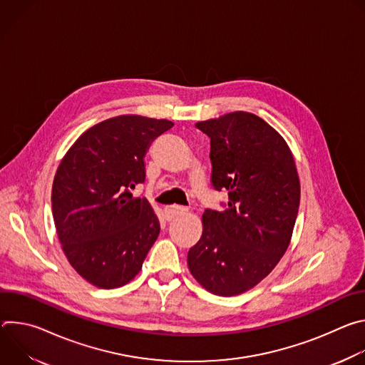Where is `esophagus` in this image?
Segmentation results:
<instances>
[{"label":"esophagus","mask_w":365,"mask_h":365,"mask_svg":"<svg viewBox=\"0 0 365 365\" xmlns=\"http://www.w3.org/2000/svg\"><path fill=\"white\" fill-rule=\"evenodd\" d=\"M186 207L185 206H178V205H170V206H166L165 207V214H166V220L168 221H172L183 214H186Z\"/></svg>","instance_id":"1"}]
</instances>
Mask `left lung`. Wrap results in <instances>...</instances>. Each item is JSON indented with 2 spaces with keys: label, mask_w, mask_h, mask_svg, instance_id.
Returning a JSON list of instances; mask_svg holds the SVG:
<instances>
[{
  "label": "left lung",
  "mask_w": 365,
  "mask_h": 365,
  "mask_svg": "<svg viewBox=\"0 0 365 365\" xmlns=\"http://www.w3.org/2000/svg\"><path fill=\"white\" fill-rule=\"evenodd\" d=\"M211 140V182L228 192L224 211L205 210L200 240L187 252L192 276L220 296L262 282L286 252L300 183L292 151L264 120L231 113L196 123Z\"/></svg>",
  "instance_id": "1"
}]
</instances>
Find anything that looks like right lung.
Wrapping results in <instances>:
<instances>
[{
  "instance_id": "obj_1",
  "label": "right lung",
  "mask_w": 365,
  "mask_h": 365,
  "mask_svg": "<svg viewBox=\"0 0 365 365\" xmlns=\"http://www.w3.org/2000/svg\"><path fill=\"white\" fill-rule=\"evenodd\" d=\"M172 121L120 115L86 130L61 162L51 211L71 266L102 289L121 287L141 270L160 224L145 197V153Z\"/></svg>"
}]
</instances>
